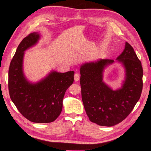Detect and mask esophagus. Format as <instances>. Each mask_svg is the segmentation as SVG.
<instances>
[{
	"instance_id": "34e87169",
	"label": "esophagus",
	"mask_w": 151,
	"mask_h": 151,
	"mask_svg": "<svg viewBox=\"0 0 151 151\" xmlns=\"http://www.w3.org/2000/svg\"><path fill=\"white\" fill-rule=\"evenodd\" d=\"M79 79H80V76L78 74V73H75V75H74V81H75L76 82L78 81Z\"/></svg>"
}]
</instances>
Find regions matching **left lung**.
Returning <instances> with one entry per match:
<instances>
[{
  "mask_svg": "<svg viewBox=\"0 0 151 151\" xmlns=\"http://www.w3.org/2000/svg\"><path fill=\"white\" fill-rule=\"evenodd\" d=\"M126 69L122 88L113 90L102 81V72L113 60H100L85 63L80 68L82 101L91 122L111 127L129 115L140 98L143 88V68L133 48L127 42L116 58Z\"/></svg>",
  "mask_w": 151,
  "mask_h": 151,
  "instance_id": "1",
  "label": "left lung"
}]
</instances>
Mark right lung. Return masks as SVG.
<instances>
[{
    "label": "right lung",
    "instance_id": "add662e5",
    "mask_svg": "<svg viewBox=\"0 0 151 151\" xmlns=\"http://www.w3.org/2000/svg\"><path fill=\"white\" fill-rule=\"evenodd\" d=\"M39 38L38 32H32L19 44L9 65L8 89L11 99L25 119L35 123H49L60 115L65 91L73 82L74 72H52L37 83L28 82L22 70L24 51Z\"/></svg>",
    "mask_w": 151,
    "mask_h": 151
}]
</instances>
